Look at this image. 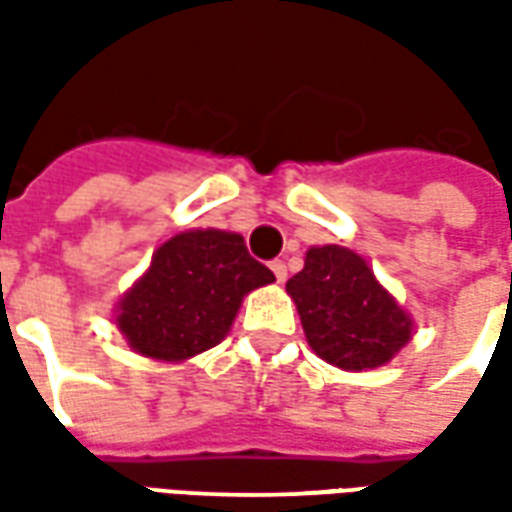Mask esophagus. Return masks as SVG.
Returning <instances> with one entry per match:
<instances>
[{
  "instance_id": "1",
  "label": "esophagus",
  "mask_w": 512,
  "mask_h": 512,
  "mask_svg": "<svg viewBox=\"0 0 512 512\" xmlns=\"http://www.w3.org/2000/svg\"><path fill=\"white\" fill-rule=\"evenodd\" d=\"M270 270H273L275 281H278V284H284V281H286V264L284 262H273V264H270Z\"/></svg>"
}]
</instances>
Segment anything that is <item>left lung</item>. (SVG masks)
<instances>
[{
    "mask_svg": "<svg viewBox=\"0 0 512 512\" xmlns=\"http://www.w3.org/2000/svg\"><path fill=\"white\" fill-rule=\"evenodd\" d=\"M308 347L344 372L389 364L413 339V317L380 284L364 256L342 245L306 250L303 270L286 281Z\"/></svg>",
    "mask_w": 512,
    "mask_h": 512,
    "instance_id": "obj_1",
    "label": "left lung"
}]
</instances>
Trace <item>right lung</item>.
<instances>
[{"label": "right lung", "mask_w": 512, "mask_h": 512, "mask_svg": "<svg viewBox=\"0 0 512 512\" xmlns=\"http://www.w3.org/2000/svg\"><path fill=\"white\" fill-rule=\"evenodd\" d=\"M273 281L242 234L190 228L154 250L146 273L115 303V325L134 353L184 364L223 342L245 295Z\"/></svg>", "instance_id": "add662e5"}]
</instances>
